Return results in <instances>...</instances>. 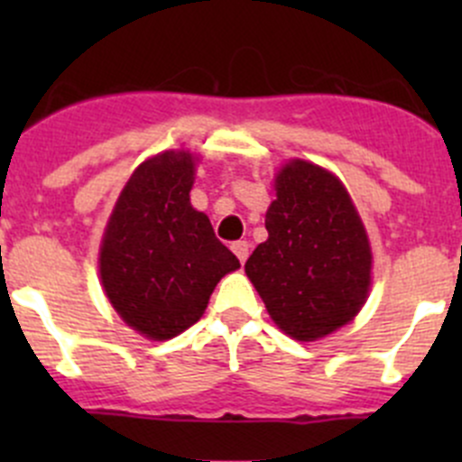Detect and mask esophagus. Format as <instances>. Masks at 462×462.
Listing matches in <instances>:
<instances>
[{
  "label": "esophagus",
  "instance_id": "esophagus-1",
  "mask_svg": "<svg viewBox=\"0 0 462 462\" xmlns=\"http://www.w3.org/2000/svg\"><path fill=\"white\" fill-rule=\"evenodd\" d=\"M232 253L239 257L241 263H245V259H248L250 254V244L248 241H235V244H232Z\"/></svg>",
  "mask_w": 462,
  "mask_h": 462
}]
</instances>
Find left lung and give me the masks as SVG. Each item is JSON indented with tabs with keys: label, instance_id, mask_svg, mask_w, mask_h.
<instances>
[{
	"label": "left lung",
	"instance_id": "1",
	"mask_svg": "<svg viewBox=\"0 0 462 462\" xmlns=\"http://www.w3.org/2000/svg\"><path fill=\"white\" fill-rule=\"evenodd\" d=\"M265 212L268 239L245 261L274 324L315 342L360 313L371 286V248L344 185L330 171L292 161L277 174Z\"/></svg>",
	"mask_w": 462,
	"mask_h": 462
}]
</instances>
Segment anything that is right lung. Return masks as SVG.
<instances>
[{"mask_svg": "<svg viewBox=\"0 0 462 462\" xmlns=\"http://www.w3.org/2000/svg\"><path fill=\"white\" fill-rule=\"evenodd\" d=\"M192 185V153H158L134 171L106 223L102 286L144 337L170 339L197 324L218 279L239 268L189 203Z\"/></svg>", "mask_w": 462, "mask_h": 462, "instance_id": "right-lung-1", "label": "right lung"}]
</instances>
